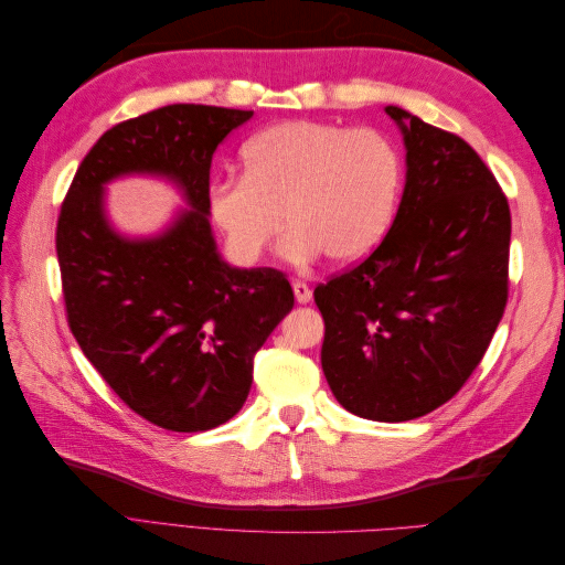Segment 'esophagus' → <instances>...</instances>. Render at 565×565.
<instances>
[{"instance_id":"1","label":"esophagus","mask_w":565,"mask_h":565,"mask_svg":"<svg viewBox=\"0 0 565 565\" xmlns=\"http://www.w3.org/2000/svg\"><path fill=\"white\" fill-rule=\"evenodd\" d=\"M292 289H295V297H297L299 303H309V301H311L313 292H311V287L306 285L303 280H295V282H292Z\"/></svg>"}]
</instances>
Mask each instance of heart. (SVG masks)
Returning <instances> with one entry per match:
<instances>
[{"label":"heart","instance_id":"obj_1","mask_svg":"<svg viewBox=\"0 0 565 565\" xmlns=\"http://www.w3.org/2000/svg\"><path fill=\"white\" fill-rule=\"evenodd\" d=\"M245 174L210 188V214L237 262H259L285 231V254L355 262L384 237L401 191V156L377 129L292 119L243 148Z\"/></svg>","mask_w":565,"mask_h":565}]
</instances>
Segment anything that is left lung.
<instances>
[{"label":"left lung","mask_w":565,"mask_h":565,"mask_svg":"<svg viewBox=\"0 0 565 565\" xmlns=\"http://www.w3.org/2000/svg\"><path fill=\"white\" fill-rule=\"evenodd\" d=\"M407 148L401 207L361 264L313 289L322 372L349 413L429 415L483 361L509 299V202L457 134L386 106Z\"/></svg>","instance_id":"8db88e82"}]
</instances>
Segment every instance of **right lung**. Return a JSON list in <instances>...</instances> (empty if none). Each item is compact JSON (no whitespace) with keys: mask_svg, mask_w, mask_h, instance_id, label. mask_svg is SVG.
Returning a JSON list of instances; mask_svg holds the SVG:
<instances>
[{"mask_svg":"<svg viewBox=\"0 0 565 565\" xmlns=\"http://www.w3.org/2000/svg\"><path fill=\"white\" fill-rule=\"evenodd\" d=\"M252 110L177 104L108 129L77 167L56 224L65 318L82 353L136 415L195 434L247 401L254 355L292 311L276 268H231L210 228L216 146ZM150 171L177 180L192 210L152 242H127L103 214V183Z\"/></svg>","mask_w":565,"mask_h":565,"instance_id":"add662e5","label":"right lung"}]
</instances>
